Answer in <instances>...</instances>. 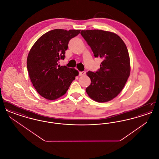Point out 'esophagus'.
I'll use <instances>...</instances> for the list:
<instances>
[{"label":"esophagus","mask_w":159,"mask_h":159,"mask_svg":"<svg viewBox=\"0 0 159 159\" xmlns=\"http://www.w3.org/2000/svg\"><path fill=\"white\" fill-rule=\"evenodd\" d=\"M85 74H86V71H84L79 72V76H84V75H85Z\"/></svg>","instance_id":"obj_1"}]
</instances>
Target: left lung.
I'll use <instances>...</instances> for the list:
<instances>
[{"instance_id": "left-lung-1", "label": "left lung", "mask_w": 159, "mask_h": 159, "mask_svg": "<svg viewBox=\"0 0 159 159\" xmlns=\"http://www.w3.org/2000/svg\"><path fill=\"white\" fill-rule=\"evenodd\" d=\"M93 52L102 59L100 68L86 75L91 84L86 89L92 99L106 102L116 97L122 91L130 73L127 47L116 33L101 30H82L80 33Z\"/></svg>"}]
</instances>
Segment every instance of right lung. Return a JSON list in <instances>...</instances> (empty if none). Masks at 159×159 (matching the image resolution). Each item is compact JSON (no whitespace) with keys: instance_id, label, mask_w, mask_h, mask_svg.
<instances>
[{"instance_id":"right-lung-1","label":"right lung","mask_w":159,"mask_h":159,"mask_svg":"<svg viewBox=\"0 0 159 159\" xmlns=\"http://www.w3.org/2000/svg\"><path fill=\"white\" fill-rule=\"evenodd\" d=\"M80 30L55 29L38 39L28 54L27 67L33 86L38 93L48 100L63 96L79 75L75 68L58 65L64 60L69 40Z\"/></svg>"}]
</instances>
